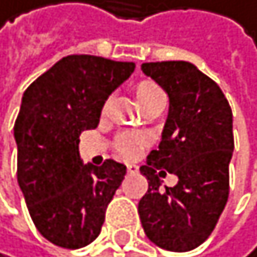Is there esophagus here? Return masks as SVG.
Returning a JSON list of instances; mask_svg holds the SVG:
<instances>
[{
  "label": "esophagus",
  "instance_id": "obj_1",
  "mask_svg": "<svg viewBox=\"0 0 257 257\" xmlns=\"http://www.w3.org/2000/svg\"><path fill=\"white\" fill-rule=\"evenodd\" d=\"M126 170H127V173H131V175H133V173H136V172H138V167L131 164V165H127V167H126Z\"/></svg>",
  "mask_w": 257,
  "mask_h": 257
}]
</instances>
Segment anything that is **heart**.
<instances>
[{"label":"heart","instance_id":"obj_1","mask_svg":"<svg viewBox=\"0 0 257 257\" xmlns=\"http://www.w3.org/2000/svg\"><path fill=\"white\" fill-rule=\"evenodd\" d=\"M134 92H136L138 102L141 106L149 103V102H152V100L159 98V97H164L162 89L154 81H151V79H142V81H139L136 85H134ZM105 108H106V103L103 105V110ZM142 144H144V138L139 136V134L127 133V134H123V136L118 139L116 151L121 157L133 159V157H136L138 152L142 149Z\"/></svg>","mask_w":257,"mask_h":257}]
</instances>
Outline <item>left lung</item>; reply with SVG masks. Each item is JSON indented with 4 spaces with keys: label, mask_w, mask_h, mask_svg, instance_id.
<instances>
[{
    "label": "left lung",
    "mask_w": 257,
    "mask_h": 257,
    "mask_svg": "<svg viewBox=\"0 0 257 257\" xmlns=\"http://www.w3.org/2000/svg\"><path fill=\"white\" fill-rule=\"evenodd\" d=\"M170 100L157 151L141 173L149 181L139 201L147 238L168 251H191L210 236L230 193L228 165L233 154V115L220 87L188 61L141 66ZM167 169L179 176L161 188Z\"/></svg>",
    "instance_id": "left-lung-1"
}]
</instances>
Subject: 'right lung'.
<instances>
[{"label": "right lung", "instance_id": "add662e5", "mask_svg": "<svg viewBox=\"0 0 257 257\" xmlns=\"http://www.w3.org/2000/svg\"><path fill=\"white\" fill-rule=\"evenodd\" d=\"M136 68L93 55H69L24 92L14 124L17 181L43 238L66 249L98 236L126 167L84 165L79 136L97 127L105 100Z\"/></svg>", "mask_w": 257, "mask_h": 257}]
</instances>
